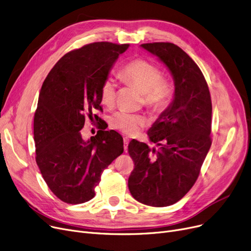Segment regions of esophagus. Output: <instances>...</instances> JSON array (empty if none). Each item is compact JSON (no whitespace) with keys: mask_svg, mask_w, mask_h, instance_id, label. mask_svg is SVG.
<instances>
[{"mask_svg":"<svg viewBox=\"0 0 251 251\" xmlns=\"http://www.w3.org/2000/svg\"><path fill=\"white\" fill-rule=\"evenodd\" d=\"M128 138H124V148H125V151L127 150V146H128Z\"/></svg>","mask_w":251,"mask_h":251,"instance_id":"34e87169","label":"esophagus"}]
</instances>
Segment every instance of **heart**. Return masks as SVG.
I'll return each instance as SVG.
<instances>
[{
  "mask_svg": "<svg viewBox=\"0 0 251 251\" xmlns=\"http://www.w3.org/2000/svg\"><path fill=\"white\" fill-rule=\"evenodd\" d=\"M121 77L144 94V104L154 112H162L169 106L172 98L170 83L162 77L161 70L144 59H134L121 70ZM101 101L106 106H112L116 96V82L106 78L101 86ZM112 127L126 135H136L145 126L146 119L140 114L119 111L110 119Z\"/></svg>",
  "mask_w": 251,
  "mask_h": 251,
  "instance_id": "1",
  "label": "heart"
}]
</instances>
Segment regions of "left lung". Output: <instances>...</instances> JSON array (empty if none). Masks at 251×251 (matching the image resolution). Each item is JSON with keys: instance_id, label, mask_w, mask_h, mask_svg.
I'll use <instances>...</instances> for the list:
<instances>
[{"instance_id": "obj_1", "label": "left lung", "mask_w": 251, "mask_h": 251, "mask_svg": "<svg viewBox=\"0 0 251 251\" xmlns=\"http://www.w3.org/2000/svg\"><path fill=\"white\" fill-rule=\"evenodd\" d=\"M141 47L169 68L175 95L148 130L157 149L137 140L129 142L128 154L135 168L128 189L143 204L169 206L193 187L211 146L210 93L200 68L180 47L162 42Z\"/></svg>"}]
</instances>
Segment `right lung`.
Listing matches in <instances>:
<instances>
[{
    "mask_svg": "<svg viewBox=\"0 0 251 251\" xmlns=\"http://www.w3.org/2000/svg\"><path fill=\"white\" fill-rule=\"evenodd\" d=\"M128 44L92 43L65 54L47 75L33 118L35 161L48 187L63 202L79 204L95 196L103 171L124 152V139L105 130L101 86ZM100 125L88 141L85 118Z\"/></svg>",
    "mask_w": 251,
    "mask_h": 251,
    "instance_id": "right-lung-1",
    "label": "right lung"
}]
</instances>
